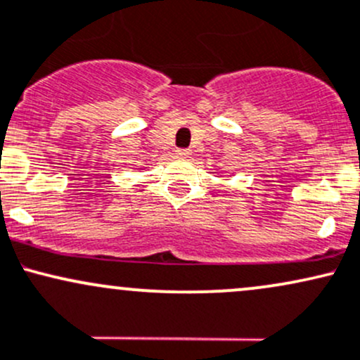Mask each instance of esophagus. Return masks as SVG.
I'll return each mask as SVG.
<instances>
[{
	"instance_id": "1",
	"label": "esophagus",
	"mask_w": 360,
	"mask_h": 360,
	"mask_svg": "<svg viewBox=\"0 0 360 360\" xmlns=\"http://www.w3.org/2000/svg\"><path fill=\"white\" fill-rule=\"evenodd\" d=\"M175 155L180 156V158H188L191 156V149H176Z\"/></svg>"
}]
</instances>
